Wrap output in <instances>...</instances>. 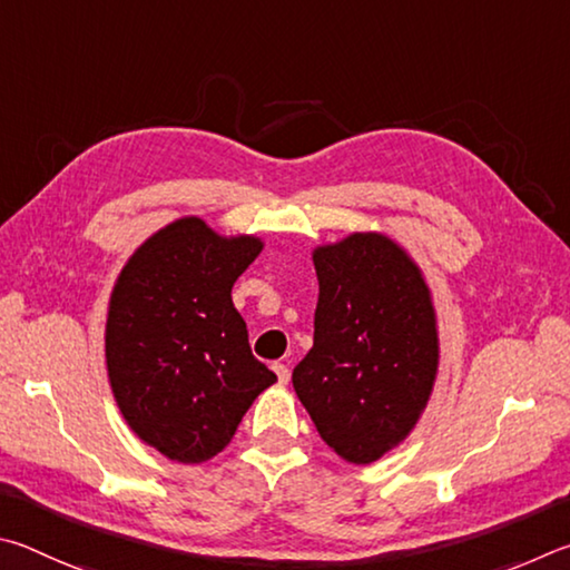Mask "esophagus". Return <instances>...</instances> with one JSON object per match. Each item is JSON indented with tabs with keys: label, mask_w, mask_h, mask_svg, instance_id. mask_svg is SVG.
<instances>
[{
	"label": "esophagus",
	"mask_w": 570,
	"mask_h": 570,
	"mask_svg": "<svg viewBox=\"0 0 570 570\" xmlns=\"http://www.w3.org/2000/svg\"><path fill=\"white\" fill-rule=\"evenodd\" d=\"M273 371H275V375H277V381H279V383H287V381H291V367H287L285 363H273Z\"/></svg>",
	"instance_id": "obj_1"
}]
</instances>
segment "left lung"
I'll return each mask as SVG.
<instances>
[{
    "label": "left lung",
    "mask_w": 570,
    "mask_h": 570,
    "mask_svg": "<svg viewBox=\"0 0 570 570\" xmlns=\"http://www.w3.org/2000/svg\"><path fill=\"white\" fill-rule=\"evenodd\" d=\"M313 259L315 335L293 387L323 441L367 465L411 433L433 391L431 295L421 269L383 235H351Z\"/></svg>",
    "instance_id": "1"
}]
</instances>
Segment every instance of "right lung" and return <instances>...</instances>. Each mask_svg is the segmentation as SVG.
I'll return each instance as SVG.
<instances>
[{"label": "right lung", "instance_id": "add662e5", "mask_svg": "<svg viewBox=\"0 0 570 570\" xmlns=\"http://www.w3.org/2000/svg\"><path fill=\"white\" fill-rule=\"evenodd\" d=\"M199 217L167 225L129 257L107 317V371L129 428L177 463H203L277 381L247 343L233 285L259 255Z\"/></svg>", "mask_w": 570, "mask_h": 570}]
</instances>
